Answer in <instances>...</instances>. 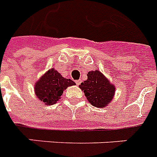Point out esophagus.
<instances>
[{
  "instance_id": "esophagus-1",
  "label": "esophagus",
  "mask_w": 157,
  "mask_h": 157,
  "mask_svg": "<svg viewBox=\"0 0 157 157\" xmlns=\"http://www.w3.org/2000/svg\"><path fill=\"white\" fill-rule=\"evenodd\" d=\"M76 85H77V86H79V85L81 83V80H77V81H76Z\"/></svg>"
}]
</instances>
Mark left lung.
<instances>
[{"label": "left lung", "instance_id": "1", "mask_svg": "<svg viewBox=\"0 0 157 157\" xmlns=\"http://www.w3.org/2000/svg\"><path fill=\"white\" fill-rule=\"evenodd\" d=\"M87 77L79 86L87 101L94 107H107L114 98L116 86L99 70L89 71Z\"/></svg>", "mask_w": 157, "mask_h": 157}]
</instances>
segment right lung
<instances>
[{"label": "right lung", "mask_w": 157, "mask_h": 157, "mask_svg": "<svg viewBox=\"0 0 157 157\" xmlns=\"http://www.w3.org/2000/svg\"><path fill=\"white\" fill-rule=\"evenodd\" d=\"M76 83L71 79L65 78L54 68L49 69L36 81L34 92L39 101L46 106L56 103L61 98L63 91Z\"/></svg>", "instance_id": "obj_1"}]
</instances>
